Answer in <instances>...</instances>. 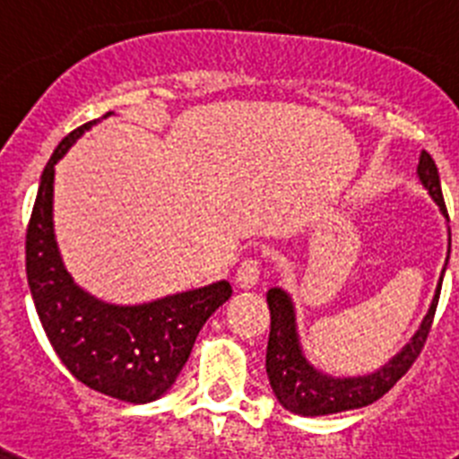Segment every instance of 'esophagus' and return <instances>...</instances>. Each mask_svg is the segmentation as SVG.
<instances>
[{"instance_id":"1","label":"esophagus","mask_w":459,"mask_h":459,"mask_svg":"<svg viewBox=\"0 0 459 459\" xmlns=\"http://www.w3.org/2000/svg\"><path fill=\"white\" fill-rule=\"evenodd\" d=\"M259 273H262V264H259L257 257H248L246 262H241V266L237 269V285L241 290H250L259 282Z\"/></svg>"}]
</instances>
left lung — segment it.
Here are the masks:
<instances>
[{"mask_svg": "<svg viewBox=\"0 0 459 459\" xmlns=\"http://www.w3.org/2000/svg\"><path fill=\"white\" fill-rule=\"evenodd\" d=\"M416 174H419L420 184L428 190L429 197L437 202L444 218H448L444 195H441L439 172H437L435 160H432L428 152L420 153ZM446 264H448V259H446ZM441 280H444V273H441ZM441 280L423 324L413 333V338L404 344L403 351H397L386 366H381L372 375L360 377H331L312 366L310 360L306 359V354H303L301 342H299L296 312L290 294L285 290H280V287L266 291V301H269L271 310L266 375H269L271 388H273L278 403L287 411L299 413V416H328V413L368 407L375 400H379L384 393H388L395 386L397 379H403V375H407L413 360L419 359L425 340L429 335V328H432V319H435Z\"/></svg>", "mask_w": 459, "mask_h": 459, "instance_id": "obj_1", "label": "left lung"}]
</instances>
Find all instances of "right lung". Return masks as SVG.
I'll return each mask as SVG.
<instances>
[{"label": "right lung", "instance_id": "1", "mask_svg": "<svg viewBox=\"0 0 459 459\" xmlns=\"http://www.w3.org/2000/svg\"><path fill=\"white\" fill-rule=\"evenodd\" d=\"M93 124L64 137L40 174L24 241L27 282L43 331L68 372L103 395L144 404L172 388L200 328L232 296V287L221 280L152 303L115 306L73 282L55 241L52 184L55 165Z\"/></svg>", "mask_w": 459, "mask_h": 459}]
</instances>
